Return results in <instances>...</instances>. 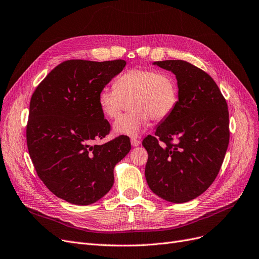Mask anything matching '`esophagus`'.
<instances>
[{"label":"esophagus","mask_w":259,"mask_h":259,"mask_svg":"<svg viewBox=\"0 0 259 259\" xmlns=\"http://www.w3.org/2000/svg\"><path fill=\"white\" fill-rule=\"evenodd\" d=\"M130 141H131L132 146H139V145L141 144V141L138 140V139H136V138H131Z\"/></svg>","instance_id":"1"}]
</instances>
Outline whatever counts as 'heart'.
Listing matches in <instances>:
<instances>
[{
  "label": "heart",
  "mask_w": 259,
  "mask_h": 259,
  "mask_svg": "<svg viewBox=\"0 0 259 259\" xmlns=\"http://www.w3.org/2000/svg\"><path fill=\"white\" fill-rule=\"evenodd\" d=\"M130 102L132 112L114 122L117 135L138 136L148 127L150 118L166 119L178 102L177 83L173 75L152 69L132 68L120 74L114 88H102L98 93L101 112L110 119H116Z\"/></svg>",
  "instance_id": "b5f03b06"
}]
</instances>
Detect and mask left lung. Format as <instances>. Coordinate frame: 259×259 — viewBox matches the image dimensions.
<instances>
[{
	"instance_id": "1",
	"label": "left lung",
	"mask_w": 259,
	"mask_h": 259,
	"mask_svg": "<svg viewBox=\"0 0 259 259\" xmlns=\"http://www.w3.org/2000/svg\"><path fill=\"white\" fill-rule=\"evenodd\" d=\"M176 75L178 102L155 136L143 140L148 152L150 190L171 203L199 196L217 178L229 143L227 103L213 79L181 60L154 63Z\"/></svg>"
}]
</instances>
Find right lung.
<instances>
[{
	"mask_svg": "<svg viewBox=\"0 0 259 259\" xmlns=\"http://www.w3.org/2000/svg\"><path fill=\"white\" fill-rule=\"evenodd\" d=\"M126 61L69 60L57 65L34 91L26 124L28 154L38 177L66 202L90 205L114 184V166L131 149L120 136L96 145L111 126L98 93Z\"/></svg>",
	"mask_w": 259,
	"mask_h": 259,
	"instance_id": "obj_1",
	"label": "right lung"
}]
</instances>
